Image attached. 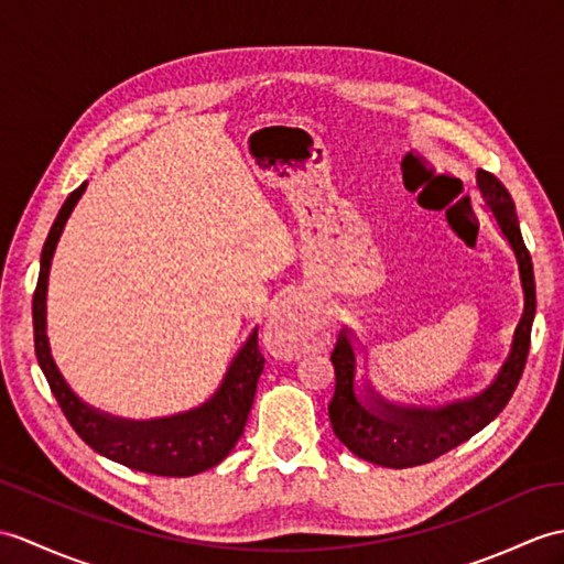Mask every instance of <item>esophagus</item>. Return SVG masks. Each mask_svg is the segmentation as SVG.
<instances>
[{"instance_id":"obj_1","label":"esophagus","mask_w":564,"mask_h":564,"mask_svg":"<svg viewBox=\"0 0 564 564\" xmlns=\"http://www.w3.org/2000/svg\"><path fill=\"white\" fill-rule=\"evenodd\" d=\"M312 326L310 305L300 295L281 300L267 319V346L279 358H300L307 348Z\"/></svg>"}]
</instances>
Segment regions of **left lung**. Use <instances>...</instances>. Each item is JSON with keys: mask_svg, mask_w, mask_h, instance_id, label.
I'll use <instances>...</instances> for the list:
<instances>
[{"mask_svg": "<svg viewBox=\"0 0 564 564\" xmlns=\"http://www.w3.org/2000/svg\"><path fill=\"white\" fill-rule=\"evenodd\" d=\"M476 185L497 223V230L502 232V238L517 257L523 312L512 336V346H509L502 368L497 370L492 382L480 394L456 399L444 405H415L389 401L372 387L370 379L358 375V336L344 326L332 352L336 391L329 403V417L334 435L352 454L370 464L387 468L421 466L459 447L500 415L507 401L512 399L523 365H527L535 314L531 254L521 238L514 202L502 182L486 170H478Z\"/></svg>", "mask_w": 564, "mask_h": 564, "instance_id": "left-lung-1", "label": "left lung"}]
</instances>
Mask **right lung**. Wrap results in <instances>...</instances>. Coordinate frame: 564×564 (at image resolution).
I'll return each mask as SVG.
<instances>
[{"instance_id": "obj_1", "label": "right lung", "mask_w": 564, "mask_h": 564, "mask_svg": "<svg viewBox=\"0 0 564 564\" xmlns=\"http://www.w3.org/2000/svg\"><path fill=\"white\" fill-rule=\"evenodd\" d=\"M88 182L74 189L52 223L41 254V276L33 293V336L37 365L55 394L62 413L90 449L110 462L129 466L153 476L187 478L214 468L238 444L247 415L252 411L259 375L264 372V356L259 352L257 329L235 352L218 389L196 409L151 421L112 415L88 405L76 397L67 379L62 377L47 341V279L62 230L82 199Z\"/></svg>"}]
</instances>
